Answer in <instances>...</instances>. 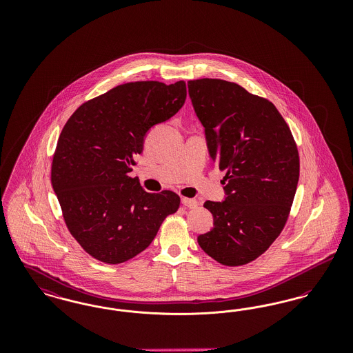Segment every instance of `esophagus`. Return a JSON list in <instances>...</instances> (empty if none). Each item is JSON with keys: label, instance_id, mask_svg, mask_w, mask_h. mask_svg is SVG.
<instances>
[{"label": "esophagus", "instance_id": "obj_1", "mask_svg": "<svg viewBox=\"0 0 353 353\" xmlns=\"http://www.w3.org/2000/svg\"><path fill=\"white\" fill-rule=\"evenodd\" d=\"M181 202H183L185 208H188V209H194L199 205V202H197V200H194V199H183Z\"/></svg>", "mask_w": 353, "mask_h": 353}]
</instances>
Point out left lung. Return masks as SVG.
<instances>
[{"instance_id":"left-lung-1","label":"left lung","mask_w":353,"mask_h":353,"mask_svg":"<svg viewBox=\"0 0 353 353\" xmlns=\"http://www.w3.org/2000/svg\"><path fill=\"white\" fill-rule=\"evenodd\" d=\"M188 90L209 156L226 170L225 200L203 203L213 229L199 245L225 266L246 265L285 228L299 180L295 140L276 107L239 84L203 78Z\"/></svg>"}]
</instances>
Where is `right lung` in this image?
<instances>
[{
  "instance_id": "add662e5",
  "label": "right lung",
  "mask_w": 353,
  "mask_h": 353,
  "mask_svg": "<svg viewBox=\"0 0 353 353\" xmlns=\"http://www.w3.org/2000/svg\"><path fill=\"white\" fill-rule=\"evenodd\" d=\"M186 99L174 84H120L83 103L65 124L51 165V184L71 235L95 259L117 265L145 250L180 197L148 193L128 173L153 125Z\"/></svg>"
}]
</instances>
